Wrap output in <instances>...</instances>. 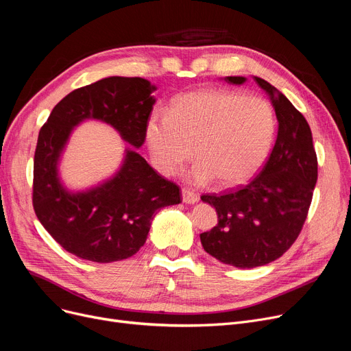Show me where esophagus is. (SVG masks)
<instances>
[{
	"label": "esophagus",
	"mask_w": 351,
	"mask_h": 351,
	"mask_svg": "<svg viewBox=\"0 0 351 351\" xmlns=\"http://www.w3.org/2000/svg\"><path fill=\"white\" fill-rule=\"evenodd\" d=\"M182 201H184L185 204L188 205H192V204H196L197 201H199V195L192 192L191 189H186L184 188L182 189Z\"/></svg>",
	"instance_id": "34e87169"
}]
</instances>
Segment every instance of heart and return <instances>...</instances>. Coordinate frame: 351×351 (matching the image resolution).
Returning a JSON list of instances; mask_svg holds the SVG:
<instances>
[{"label":"heart","instance_id":"1","mask_svg":"<svg viewBox=\"0 0 351 351\" xmlns=\"http://www.w3.org/2000/svg\"><path fill=\"white\" fill-rule=\"evenodd\" d=\"M277 132L271 103L239 91L204 88L179 96L169 113L152 114L146 142L156 169L173 175L185 162L195 184L221 188L250 182L267 162Z\"/></svg>","mask_w":351,"mask_h":351}]
</instances>
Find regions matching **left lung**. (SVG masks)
Segmentation results:
<instances>
[{"instance_id":"1","label":"left lung","mask_w":351,"mask_h":351,"mask_svg":"<svg viewBox=\"0 0 351 351\" xmlns=\"http://www.w3.org/2000/svg\"><path fill=\"white\" fill-rule=\"evenodd\" d=\"M254 80L276 110V145L260 175L247 186L201 197L218 213V225L201 234L204 250L237 268L267 265L293 245L317 184V155L307 120L278 88L256 75ZM225 82L243 84L247 77L230 75Z\"/></svg>"}]
</instances>
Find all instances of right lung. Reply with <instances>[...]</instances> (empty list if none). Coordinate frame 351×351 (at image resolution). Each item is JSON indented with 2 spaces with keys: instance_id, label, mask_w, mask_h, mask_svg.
I'll list each match as a JSON object with an SVG mask.
<instances>
[{
  "instance_id": "1",
  "label": "right lung",
  "mask_w": 351,
  "mask_h": 351,
  "mask_svg": "<svg viewBox=\"0 0 351 351\" xmlns=\"http://www.w3.org/2000/svg\"><path fill=\"white\" fill-rule=\"evenodd\" d=\"M155 90V84L142 77L101 79L69 93L38 133L36 215L56 242L82 260L106 264L134 255L146 242L155 213L180 202L179 188L136 152L145 143ZM86 119L109 124L130 146L110 178L73 191L59 176V163L73 128Z\"/></svg>"
}]
</instances>
